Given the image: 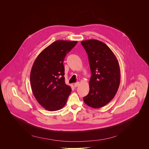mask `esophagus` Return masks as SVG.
Wrapping results in <instances>:
<instances>
[{"instance_id":"obj_1","label":"esophagus","mask_w":149,"mask_h":149,"mask_svg":"<svg viewBox=\"0 0 149 149\" xmlns=\"http://www.w3.org/2000/svg\"><path fill=\"white\" fill-rule=\"evenodd\" d=\"M79 82H75L74 84V87H78L79 86Z\"/></svg>"}]
</instances>
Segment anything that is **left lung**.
<instances>
[{
  "instance_id": "obj_1",
  "label": "left lung",
  "mask_w": 149,
  "mask_h": 149,
  "mask_svg": "<svg viewBox=\"0 0 149 149\" xmlns=\"http://www.w3.org/2000/svg\"><path fill=\"white\" fill-rule=\"evenodd\" d=\"M91 76L90 91L83 98L84 102L94 109L104 107L114 97L120 82V69L118 60L110 48L96 39L83 40Z\"/></svg>"
}]
</instances>
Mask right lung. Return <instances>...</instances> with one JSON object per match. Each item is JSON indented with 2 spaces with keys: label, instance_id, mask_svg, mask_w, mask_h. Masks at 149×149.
I'll return each instance as SVG.
<instances>
[{
  "label": "right lung",
  "instance_id": "right-lung-1",
  "mask_svg": "<svg viewBox=\"0 0 149 149\" xmlns=\"http://www.w3.org/2000/svg\"><path fill=\"white\" fill-rule=\"evenodd\" d=\"M77 41L58 40L42 51L32 65L30 81L32 93L45 109L54 111L66 104L71 88L65 82L63 60Z\"/></svg>",
  "mask_w": 149,
  "mask_h": 149
}]
</instances>
